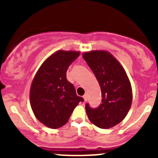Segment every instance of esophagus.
<instances>
[{"instance_id":"obj_1","label":"esophagus","mask_w":158,"mask_h":158,"mask_svg":"<svg viewBox=\"0 0 158 158\" xmlns=\"http://www.w3.org/2000/svg\"><path fill=\"white\" fill-rule=\"evenodd\" d=\"M83 98H84V101L86 102L87 99H88V96H87V94H85V95H83Z\"/></svg>"}]
</instances>
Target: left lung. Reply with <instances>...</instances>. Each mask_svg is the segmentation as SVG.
<instances>
[{
	"instance_id": "8db88e82",
	"label": "left lung",
	"mask_w": 158,
	"mask_h": 158,
	"mask_svg": "<svg viewBox=\"0 0 158 158\" xmlns=\"http://www.w3.org/2000/svg\"><path fill=\"white\" fill-rule=\"evenodd\" d=\"M82 57L95 74L102 97L96 109L85 105L89 119L100 128H112L126 117L131 106L132 89L126 72L107 51H89Z\"/></svg>"
}]
</instances>
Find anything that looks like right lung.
<instances>
[{"label":"right lung","mask_w":158,"mask_h":158,"mask_svg":"<svg viewBox=\"0 0 158 158\" xmlns=\"http://www.w3.org/2000/svg\"><path fill=\"white\" fill-rule=\"evenodd\" d=\"M79 54L76 51H56L43 63L33 78L30 106L36 118L48 128L63 126L79 102L84 101L66 79L68 68Z\"/></svg>","instance_id":"add662e5"}]
</instances>
